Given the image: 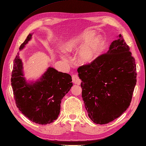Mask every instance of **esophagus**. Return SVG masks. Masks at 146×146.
<instances>
[{
    "mask_svg": "<svg viewBox=\"0 0 146 146\" xmlns=\"http://www.w3.org/2000/svg\"><path fill=\"white\" fill-rule=\"evenodd\" d=\"M72 82L73 83L76 85H80L81 83V80L80 79L79 76H78L77 74H74V75L72 76Z\"/></svg>",
    "mask_w": 146,
    "mask_h": 146,
    "instance_id": "obj_1",
    "label": "esophagus"
}]
</instances>
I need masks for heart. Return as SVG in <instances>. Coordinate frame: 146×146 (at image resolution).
<instances>
[{
  "mask_svg": "<svg viewBox=\"0 0 146 146\" xmlns=\"http://www.w3.org/2000/svg\"><path fill=\"white\" fill-rule=\"evenodd\" d=\"M94 31H88L71 38L64 43L63 49L66 53H74L78 52L77 61L82 65H87L94 62L103 51L105 40L100 35L94 37ZM63 60L64 56H61Z\"/></svg>",
  "mask_w": 146,
  "mask_h": 146,
  "instance_id": "1",
  "label": "heart"
}]
</instances>
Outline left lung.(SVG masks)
<instances>
[{"instance_id": "obj_1", "label": "left lung", "mask_w": 146, "mask_h": 146, "mask_svg": "<svg viewBox=\"0 0 146 146\" xmlns=\"http://www.w3.org/2000/svg\"><path fill=\"white\" fill-rule=\"evenodd\" d=\"M121 35L106 53L78 68L88 117L97 124L117 119L127 109L137 82L135 60Z\"/></svg>"}]
</instances>
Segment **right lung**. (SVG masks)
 <instances>
[{"instance_id": "1", "label": "right lung", "mask_w": 146, "mask_h": 146, "mask_svg": "<svg viewBox=\"0 0 146 146\" xmlns=\"http://www.w3.org/2000/svg\"><path fill=\"white\" fill-rule=\"evenodd\" d=\"M27 36L20 46L22 50L32 38ZM71 76L49 67L41 78L27 82L24 77L23 63L17 54L14 60L11 85L17 107L32 122L46 125L57 119L61 100L73 86Z\"/></svg>"}]
</instances>
